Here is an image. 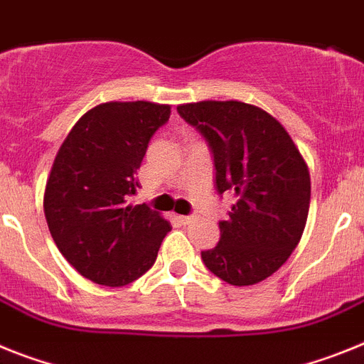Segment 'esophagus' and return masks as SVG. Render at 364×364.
<instances>
[{"mask_svg": "<svg viewBox=\"0 0 364 364\" xmlns=\"http://www.w3.org/2000/svg\"><path fill=\"white\" fill-rule=\"evenodd\" d=\"M179 221H181L183 225H191V223L196 221V216H179Z\"/></svg>", "mask_w": 364, "mask_h": 364, "instance_id": "34e87169", "label": "esophagus"}]
</instances>
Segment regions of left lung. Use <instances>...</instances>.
<instances>
[{
    "label": "left lung",
    "instance_id": "left-lung-1",
    "mask_svg": "<svg viewBox=\"0 0 364 364\" xmlns=\"http://www.w3.org/2000/svg\"><path fill=\"white\" fill-rule=\"evenodd\" d=\"M178 112L213 150L218 192L236 194L229 218L220 221V242L201 251V260L230 286L262 282L282 267L304 232L308 164L286 128L260 107L203 100Z\"/></svg>",
    "mask_w": 364,
    "mask_h": 364
}]
</instances>
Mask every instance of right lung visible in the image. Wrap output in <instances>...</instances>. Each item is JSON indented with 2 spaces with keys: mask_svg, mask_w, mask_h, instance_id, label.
Wrapping results in <instances>:
<instances>
[{
  "mask_svg": "<svg viewBox=\"0 0 364 364\" xmlns=\"http://www.w3.org/2000/svg\"><path fill=\"white\" fill-rule=\"evenodd\" d=\"M168 117V104H99L56 154L43 213L58 251L91 282L119 287L143 277L172 229L148 205L128 203L151 135Z\"/></svg>",
  "mask_w": 364,
  "mask_h": 364,
  "instance_id": "add662e5",
  "label": "right lung"
}]
</instances>
